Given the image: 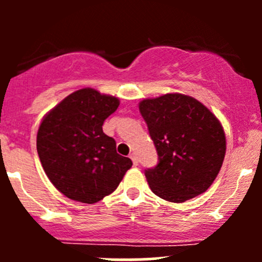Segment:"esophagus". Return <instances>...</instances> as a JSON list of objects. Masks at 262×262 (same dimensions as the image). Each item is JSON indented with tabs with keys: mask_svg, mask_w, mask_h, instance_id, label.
I'll return each mask as SVG.
<instances>
[{
	"mask_svg": "<svg viewBox=\"0 0 262 262\" xmlns=\"http://www.w3.org/2000/svg\"><path fill=\"white\" fill-rule=\"evenodd\" d=\"M130 158H132V161H133V163L134 165H138V157H137V155L136 153H132L130 155Z\"/></svg>",
	"mask_w": 262,
	"mask_h": 262,
	"instance_id": "1",
	"label": "esophagus"
}]
</instances>
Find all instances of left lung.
<instances>
[{
  "instance_id": "left-lung-1",
  "label": "left lung",
  "mask_w": 262,
  "mask_h": 262,
  "mask_svg": "<svg viewBox=\"0 0 262 262\" xmlns=\"http://www.w3.org/2000/svg\"><path fill=\"white\" fill-rule=\"evenodd\" d=\"M139 112L158 155L144 175L157 196L184 203L207 191L226 155L222 124L191 96L166 94L139 102Z\"/></svg>"
}]
</instances>
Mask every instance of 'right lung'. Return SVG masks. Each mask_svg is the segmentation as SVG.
Masks as SVG:
<instances>
[{"instance_id": "1", "label": "right lung", "mask_w": 262, "mask_h": 262, "mask_svg": "<svg viewBox=\"0 0 262 262\" xmlns=\"http://www.w3.org/2000/svg\"><path fill=\"white\" fill-rule=\"evenodd\" d=\"M118 106V97L81 89L44 116L36 136L39 158L50 182L70 199L100 202L133 165L116 152L114 138L102 132L105 119Z\"/></svg>"}]
</instances>
